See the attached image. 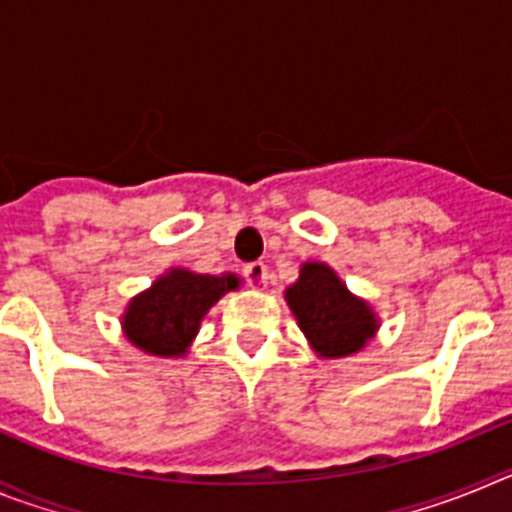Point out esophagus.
<instances>
[{"mask_svg":"<svg viewBox=\"0 0 512 512\" xmlns=\"http://www.w3.org/2000/svg\"><path fill=\"white\" fill-rule=\"evenodd\" d=\"M243 274H246L248 284H251L253 289H266V284H269V269H266V264H261V261L248 264L246 269H243Z\"/></svg>","mask_w":512,"mask_h":512,"instance_id":"34e87169","label":"esophagus"}]
</instances>
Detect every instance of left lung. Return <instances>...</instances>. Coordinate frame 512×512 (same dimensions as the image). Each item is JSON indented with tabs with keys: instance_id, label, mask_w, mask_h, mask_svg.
Listing matches in <instances>:
<instances>
[{
	"instance_id": "left-lung-1",
	"label": "left lung",
	"mask_w": 512,
	"mask_h": 512,
	"mask_svg": "<svg viewBox=\"0 0 512 512\" xmlns=\"http://www.w3.org/2000/svg\"><path fill=\"white\" fill-rule=\"evenodd\" d=\"M284 300L318 359L359 354L377 336L379 315L323 261H305Z\"/></svg>"
}]
</instances>
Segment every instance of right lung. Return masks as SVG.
Returning a JSON list of instances; mask_svg holds the SVG:
<instances>
[{
    "label": "right lung",
    "mask_w": 512,
    "mask_h": 512,
    "mask_svg": "<svg viewBox=\"0 0 512 512\" xmlns=\"http://www.w3.org/2000/svg\"><path fill=\"white\" fill-rule=\"evenodd\" d=\"M241 287L238 274H197L184 266L166 269L138 292L120 315V328L135 348L156 359H182L220 297Z\"/></svg>",
    "instance_id": "1"
}]
</instances>
